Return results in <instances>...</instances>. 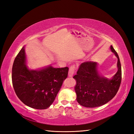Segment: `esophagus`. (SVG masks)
Instances as JSON below:
<instances>
[{
  "label": "esophagus",
  "instance_id": "34e87169",
  "mask_svg": "<svg viewBox=\"0 0 134 134\" xmlns=\"http://www.w3.org/2000/svg\"><path fill=\"white\" fill-rule=\"evenodd\" d=\"M75 70V65H72L71 66L69 69V77H72L73 76L74 74Z\"/></svg>",
  "mask_w": 134,
  "mask_h": 134
}]
</instances>
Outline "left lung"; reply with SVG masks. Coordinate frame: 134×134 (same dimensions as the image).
Masks as SVG:
<instances>
[{
	"instance_id": "1",
	"label": "left lung",
	"mask_w": 134,
	"mask_h": 134,
	"mask_svg": "<svg viewBox=\"0 0 134 134\" xmlns=\"http://www.w3.org/2000/svg\"><path fill=\"white\" fill-rule=\"evenodd\" d=\"M111 51L118 58V72L112 79L100 75L96 62H86L80 65L74 76L76 84L75 90L76 101L87 108L101 106L111 100L118 93L121 81V64L117 52L111 45Z\"/></svg>"
}]
</instances>
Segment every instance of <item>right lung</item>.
<instances>
[{
	"label": "right lung",
	"mask_w": 134,
	"mask_h": 134,
	"mask_svg": "<svg viewBox=\"0 0 134 134\" xmlns=\"http://www.w3.org/2000/svg\"><path fill=\"white\" fill-rule=\"evenodd\" d=\"M69 68L48 66L40 70H29L26 65L25 47L19 51L12 68V82L16 96L24 104L32 108L45 109L52 104Z\"/></svg>",
	"instance_id": "1"
}]
</instances>
